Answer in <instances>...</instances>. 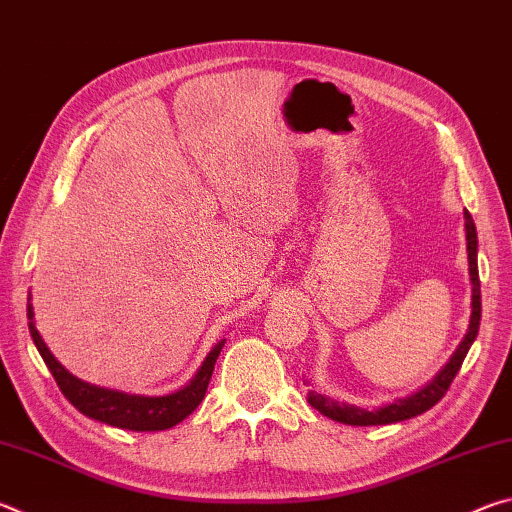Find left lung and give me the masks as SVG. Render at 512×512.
I'll use <instances>...</instances> for the list:
<instances>
[{
  "label": "left lung",
  "mask_w": 512,
  "mask_h": 512,
  "mask_svg": "<svg viewBox=\"0 0 512 512\" xmlns=\"http://www.w3.org/2000/svg\"><path fill=\"white\" fill-rule=\"evenodd\" d=\"M465 216V241H467V266H470V284H472V314H470V325H467V332L463 336V341L458 343L456 352L449 357L443 368L436 377L427 381L418 391L406 395V397H397L395 402L379 406V409H361V406L354 404H345V402H336L329 395H320L309 391L307 402L314 406L316 411H320L327 418H332L336 422L343 424H354V427H372V424H393V422H402L415 418L424 411H429L433 404H438L443 400L447 388L452 386L454 377L458 375V370L463 366L465 354L470 352L472 343L479 334V325H481V282H479V264H476V255H479V239H476V225L472 221L470 212H463Z\"/></svg>",
  "instance_id": "obj_1"
}]
</instances>
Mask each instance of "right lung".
<instances>
[{
	"instance_id": "1",
	"label": "right lung",
	"mask_w": 512,
	"mask_h": 512,
	"mask_svg": "<svg viewBox=\"0 0 512 512\" xmlns=\"http://www.w3.org/2000/svg\"><path fill=\"white\" fill-rule=\"evenodd\" d=\"M27 318L31 339L36 343L40 357L45 359L49 372L54 375L60 393L83 415H88V418L128 431H164L176 427L187 415H192L196 406L203 402L207 384H210L214 372V363L219 359L221 348L225 345V339L216 343L201 363V368L196 370V375L189 379V384L178 388V391L169 395H131L124 391H112V388L88 384V381L74 377L63 363H58V359L51 354L47 343L42 341V336L36 329L31 293L27 302Z\"/></svg>"
}]
</instances>
